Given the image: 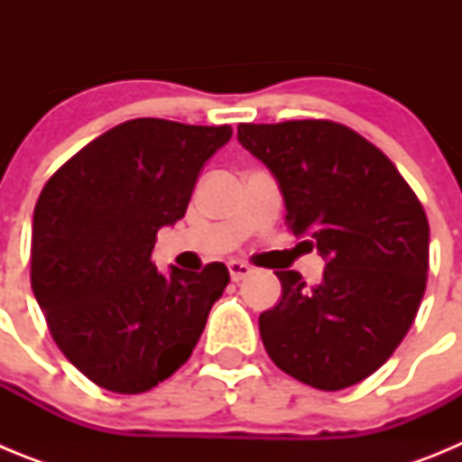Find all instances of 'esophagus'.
Segmentation results:
<instances>
[{"label": "esophagus", "instance_id": "34e87169", "mask_svg": "<svg viewBox=\"0 0 462 462\" xmlns=\"http://www.w3.org/2000/svg\"><path fill=\"white\" fill-rule=\"evenodd\" d=\"M228 273H231V280L240 282L252 273V266L243 263V261H228Z\"/></svg>", "mask_w": 462, "mask_h": 462}]
</instances>
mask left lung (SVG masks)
I'll return each instance as SVG.
<instances>
[{
	"label": "left lung",
	"instance_id": "obj_1",
	"mask_svg": "<svg viewBox=\"0 0 462 462\" xmlns=\"http://www.w3.org/2000/svg\"><path fill=\"white\" fill-rule=\"evenodd\" d=\"M238 141L275 175L291 234L326 259L312 287L275 273L280 303L259 317L268 356L314 389L354 386L389 361L421 305V201L382 150L337 122L238 125Z\"/></svg>",
	"mask_w": 462,
	"mask_h": 462
}]
</instances>
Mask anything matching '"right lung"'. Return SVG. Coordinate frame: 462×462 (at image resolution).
<instances>
[{"label":"right lung","mask_w":462,"mask_h":462,"mask_svg":"<svg viewBox=\"0 0 462 462\" xmlns=\"http://www.w3.org/2000/svg\"><path fill=\"white\" fill-rule=\"evenodd\" d=\"M231 126L138 117L88 143L41 189L32 224V291L52 340L97 386L143 393L191 356L228 284L152 263L157 231L185 217L203 164Z\"/></svg>","instance_id":"1"}]
</instances>
